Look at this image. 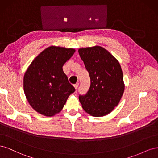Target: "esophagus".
<instances>
[{"mask_svg":"<svg viewBox=\"0 0 158 158\" xmlns=\"http://www.w3.org/2000/svg\"><path fill=\"white\" fill-rule=\"evenodd\" d=\"M78 85H79V83H76V84H75L74 85V88L76 89L78 88Z\"/></svg>","mask_w":158,"mask_h":158,"instance_id":"1","label":"esophagus"}]
</instances>
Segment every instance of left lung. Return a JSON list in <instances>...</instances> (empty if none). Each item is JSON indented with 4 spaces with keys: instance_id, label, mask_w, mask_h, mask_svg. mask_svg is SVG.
I'll return each mask as SVG.
<instances>
[{
    "instance_id": "obj_1",
    "label": "left lung",
    "mask_w": 158,
    "mask_h": 158,
    "mask_svg": "<svg viewBox=\"0 0 158 158\" xmlns=\"http://www.w3.org/2000/svg\"><path fill=\"white\" fill-rule=\"evenodd\" d=\"M90 77L86 94L79 95L84 111L93 117L107 115L117 106L125 91L123 71L118 61L100 46L78 49Z\"/></svg>"
}]
</instances>
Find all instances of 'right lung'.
Returning a JSON list of instances; mask_svg holds the SVG:
<instances>
[{
  "label": "right lung",
  "instance_id": "right-lung-1",
  "mask_svg": "<svg viewBox=\"0 0 158 158\" xmlns=\"http://www.w3.org/2000/svg\"><path fill=\"white\" fill-rule=\"evenodd\" d=\"M75 49L51 46L34 59L23 76V90L28 103L40 114L54 116L63 109L74 92L63 66Z\"/></svg>",
  "mask_w": 158,
  "mask_h": 158
}]
</instances>
